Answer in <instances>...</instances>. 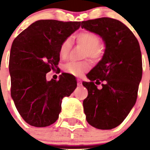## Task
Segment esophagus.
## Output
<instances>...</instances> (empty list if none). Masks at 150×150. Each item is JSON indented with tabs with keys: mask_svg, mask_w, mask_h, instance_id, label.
<instances>
[{
	"mask_svg": "<svg viewBox=\"0 0 150 150\" xmlns=\"http://www.w3.org/2000/svg\"><path fill=\"white\" fill-rule=\"evenodd\" d=\"M77 85L79 86H82V81H81V79H77Z\"/></svg>",
	"mask_w": 150,
	"mask_h": 150,
	"instance_id": "1",
	"label": "esophagus"
}]
</instances>
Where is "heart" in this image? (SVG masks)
<instances>
[{
  "label": "heart",
  "mask_w": 150,
  "mask_h": 150,
  "mask_svg": "<svg viewBox=\"0 0 150 150\" xmlns=\"http://www.w3.org/2000/svg\"><path fill=\"white\" fill-rule=\"evenodd\" d=\"M76 43L85 47L84 57L91 58L94 61H99L102 58L103 51L100 46L101 40L98 35L90 31H82L75 36ZM72 48V40L71 38H67L61 43L59 48V54L61 58H66L70 54ZM90 67V63L88 61H68L63 65V69L66 73L80 76Z\"/></svg>",
  "instance_id": "b5f03b06"
}]
</instances>
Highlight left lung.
Returning a JSON list of instances; mask_svg holds the SVG:
<instances>
[{
  "mask_svg": "<svg viewBox=\"0 0 150 150\" xmlns=\"http://www.w3.org/2000/svg\"><path fill=\"white\" fill-rule=\"evenodd\" d=\"M81 26L100 35L106 44L102 60L87 74L89 82H82L88 90L83 100L86 121L98 129H112L123 122L137 100L142 75L139 43L125 25L114 18L83 21ZM101 82L99 90L96 84Z\"/></svg>",
  "mask_w": 150,
  "mask_h": 150,
  "instance_id": "left-lung-1",
  "label": "left lung"
}]
</instances>
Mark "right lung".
<instances>
[{
	"label": "right lung",
	"mask_w": 150,
	"mask_h": 150,
	"mask_svg": "<svg viewBox=\"0 0 150 150\" xmlns=\"http://www.w3.org/2000/svg\"><path fill=\"white\" fill-rule=\"evenodd\" d=\"M80 22L39 20L14 40L9 72L11 96L24 121L35 127H47L57 120L61 101L77 86L75 78L62 73L59 80L46 79L58 71L61 43L80 26Z\"/></svg>",
	"instance_id": "obj_1"
}]
</instances>
